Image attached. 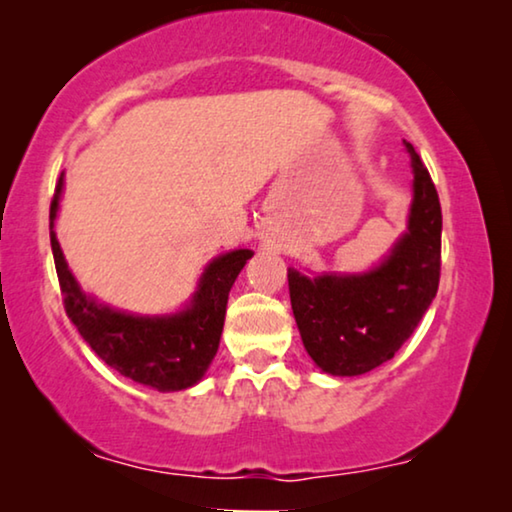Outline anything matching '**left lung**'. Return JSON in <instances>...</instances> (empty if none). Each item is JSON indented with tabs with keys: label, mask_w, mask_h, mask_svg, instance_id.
Masks as SVG:
<instances>
[{
	"label": "left lung",
	"mask_w": 512,
	"mask_h": 512,
	"mask_svg": "<svg viewBox=\"0 0 512 512\" xmlns=\"http://www.w3.org/2000/svg\"><path fill=\"white\" fill-rule=\"evenodd\" d=\"M408 228L366 272L303 275L289 268L291 310L312 361L328 375L354 377L382 366L415 331L440 282L443 214L436 186L412 144Z\"/></svg>",
	"instance_id": "left-lung-1"
}]
</instances>
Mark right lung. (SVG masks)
<instances>
[{"instance_id": "1", "label": "right lung", "mask_w": 512, "mask_h": 512, "mask_svg": "<svg viewBox=\"0 0 512 512\" xmlns=\"http://www.w3.org/2000/svg\"><path fill=\"white\" fill-rule=\"evenodd\" d=\"M62 186L60 174L51 200V249L65 310L90 349L118 373L158 391H181L205 377L219 352L228 293L251 249H233L209 261L188 303L170 314H132L88 296L76 282L55 237Z\"/></svg>"}]
</instances>
